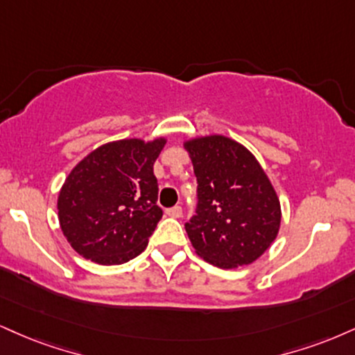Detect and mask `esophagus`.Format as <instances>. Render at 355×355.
Instances as JSON below:
<instances>
[{
  "label": "esophagus",
  "instance_id": "obj_1",
  "mask_svg": "<svg viewBox=\"0 0 355 355\" xmlns=\"http://www.w3.org/2000/svg\"><path fill=\"white\" fill-rule=\"evenodd\" d=\"M166 215L168 216H172V218H180L182 216V213H183V210H182V207H172V208H166Z\"/></svg>",
  "mask_w": 355,
  "mask_h": 355
}]
</instances>
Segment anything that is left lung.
Returning a JSON list of instances; mask_svg holds the SVG:
<instances>
[{"label":"left lung","mask_w":355,"mask_h":355,"mask_svg":"<svg viewBox=\"0 0 355 355\" xmlns=\"http://www.w3.org/2000/svg\"><path fill=\"white\" fill-rule=\"evenodd\" d=\"M196 177V210L185 230L196 254L218 268L253 263L281 223L276 191L243 145L223 135L185 144Z\"/></svg>","instance_id":"left-lung-1"}]
</instances>
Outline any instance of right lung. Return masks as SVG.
<instances>
[{
    "label": "right lung",
    "instance_id": "1",
    "mask_svg": "<svg viewBox=\"0 0 355 355\" xmlns=\"http://www.w3.org/2000/svg\"><path fill=\"white\" fill-rule=\"evenodd\" d=\"M165 139H129L89 153L64 182L59 223L71 246L85 259L122 264L147 246L162 215L153 164Z\"/></svg>",
    "mask_w": 355,
    "mask_h": 355
}]
</instances>
